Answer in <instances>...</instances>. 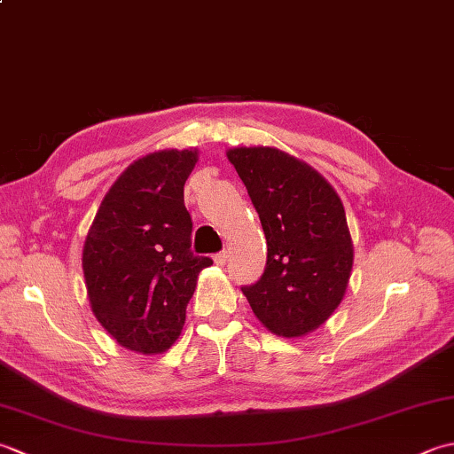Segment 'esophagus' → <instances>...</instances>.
I'll return each mask as SVG.
<instances>
[{
    "instance_id": "obj_1",
    "label": "esophagus",
    "mask_w": 454,
    "mask_h": 454,
    "mask_svg": "<svg viewBox=\"0 0 454 454\" xmlns=\"http://www.w3.org/2000/svg\"><path fill=\"white\" fill-rule=\"evenodd\" d=\"M226 262H228V252H220V254L215 255V263L216 265H226Z\"/></svg>"
}]
</instances>
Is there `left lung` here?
<instances>
[{
	"label": "left lung",
	"mask_w": 454,
	"mask_h": 454,
	"mask_svg": "<svg viewBox=\"0 0 454 454\" xmlns=\"http://www.w3.org/2000/svg\"><path fill=\"white\" fill-rule=\"evenodd\" d=\"M226 156L267 239L265 271L242 293L269 332L288 340L310 333L340 306L351 277L343 202L320 173L277 148H232Z\"/></svg>",
	"instance_id": "left-lung-1"
}]
</instances>
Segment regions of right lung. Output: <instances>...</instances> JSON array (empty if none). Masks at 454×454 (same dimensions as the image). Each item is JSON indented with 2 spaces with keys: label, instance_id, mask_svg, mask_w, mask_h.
I'll return each mask as SVG.
<instances>
[{
  "label": "right lung",
  "instance_id": "1",
  "mask_svg": "<svg viewBox=\"0 0 454 454\" xmlns=\"http://www.w3.org/2000/svg\"><path fill=\"white\" fill-rule=\"evenodd\" d=\"M197 150H160L113 183L83 244L91 310L130 351L156 355L177 340L185 310L210 257L191 252L183 187Z\"/></svg>",
  "mask_w": 454,
  "mask_h": 454
}]
</instances>
